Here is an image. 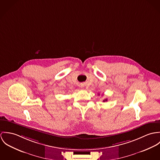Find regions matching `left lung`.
I'll use <instances>...</instances> for the list:
<instances>
[{
	"mask_svg": "<svg viewBox=\"0 0 160 160\" xmlns=\"http://www.w3.org/2000/svg\"><path fill=\"white\" fill-rule=\"evenodd\" d=\"M107 101V99H104V100L103 101V102H106V101Z\"/></svg>",
	"mask_w": 160,
	"mask_h": 160,
	"instance_id": "left-lung-1",
	"label": "left lung"
}]
</instances>
